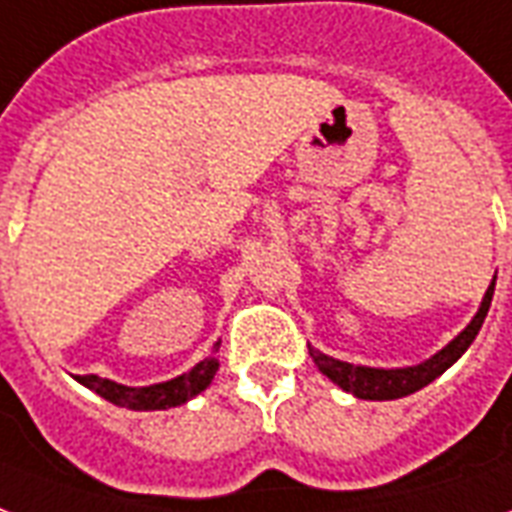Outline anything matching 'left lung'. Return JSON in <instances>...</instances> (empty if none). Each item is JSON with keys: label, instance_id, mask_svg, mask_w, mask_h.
I'll list each match as a JSON object with an SVG mask.
<instances>
[{"label": "left lung", "instance_id": "obj_1", "mask_svg": "<svg viewBox=\"0 0 512 512\" xmlns=\"http://www.w3.org/2000/svg\"><path fill=\"white\" fill-rule=\"evenodd\" d=\"M494 285H497V276L494 282L488 285L486 295H483V304H480L478 314L472 317V323L458 333L456 339L450 344H445L437 355H431L429 361L418 363V366H404V369H372V366H355V363L336 361L325 352L309 347V355L312 361L317 363V369L328 377L331 382H336L342 391L358 396V399L369 401H391L401 399V396H410V393L426 388L429 382H434L442 372H448L450 366L467 352V347L475 342L480 325L486 320L488 306H491V298H494Z\"/></svg>", "mask_w": 512, "mask_h": 512}]
</instances>
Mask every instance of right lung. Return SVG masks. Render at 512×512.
<instances>
[{"mask_svg": "<svg viewBox=\"0 0 512 512\" xmlns=\"http://www.w3.org/2000/svg\"><path fill=\"white\" fill-rule=\"evenodd\" d=\"M219 350V344L214 347ZM219 369L217 355H208L200 363H195L187 374L173 377L168 382H157V385H146V388H130V385H119V382L105 380L97 374H78L75 380L86 385L89 391H94L102 399H108L116 407H127V410H170L187 404L189 399H195L198 393H203L214 380V374Z\"/></svg>", "mask_w": 512, "mask_h": 512, "instance_id": "right-lung-1", "label": "right lung"}]
</instances>
